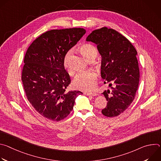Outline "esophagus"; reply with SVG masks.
I'll use <instances>...</instances> for the list:
<instances>
[{"mask_svg": "<svg viewBox=\"0 0 161 161\" xmlns=\"http://www.w3.org/2000/svg\"><path fill=\"white\" fill-rule=\"evenodd\" d=\"M83 94L84 95H86V96H97V94H96V93H94V92H83Z\"/></svg>", "mask_w": 161, "mask_h": 161, "instance_id": "34e87169", "label": "esophagus"}]
</instances>
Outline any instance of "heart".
Returning a JSON list of instances; mask_svg holds the SVG:
<instances>
[{
    "label": "heart",
    "mask_w": 161,
    "mask_h": 161,
    "mask_svg": "<svg viewBox=\"0 0 161 161\" xmlns=\"http://www.w3.org/2000/svg\"><path fill=\"white\" fill-rule=\"evenodd\" d=\"M79 51L82 55L89 62L94 60L97 56V50L94 45L91 44H84L79 47ZM70 52H68L64 58V65L68 73L70 75H73V71L71 70L68 64L69 57ZM97 75L94 72H85L78 75L73 81V86L77 90L82 91H91L94 89L96 85Z\"/></svg>",
    "instance_id": "1"
}]
</instances>
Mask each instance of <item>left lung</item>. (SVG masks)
Returning <instances> with one entry per match:
<instances>
[{
    "mask_svg": "<svg viewBox=\"0 0 161 161\" xmlns=\"http://www.w3.org/2000/svg\"><path fill=\"white\" fill-rule=\"evenodd\" d=\"M86 41L97 45L101 56V76L111 88L102 93L108 101L102 113L108 117H117L130 105L138 88L137 52L126 37L107 27L92 31Z\"/></svg>",
    "mask_w": 161,
    "mask_h": 161,
    "instance_id": "obj_1",
    "label": "left lung"
}]
</instances>
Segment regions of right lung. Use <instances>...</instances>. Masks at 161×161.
I'll return each mask as SVG.
<instances>
[{
	"instance_id": "1",
	"label": "right lung",
	"mask_w": 161,
	"mask_h": 161,
	"mask_svg": "<svg viewBox=\"0 0 161 161\" xmlns=\"http://www.w3.org/2000/svg\"><path fill=\"white\" fill-rule=\"evenodd\" d=\"M85 32L81 28L47 31L34 40L26 52L21 80L27 97L49 120L65 119L73 110L76 98L83 94L80 91H65L71 79L64 60Z\"/></svg>"
}]
</instances>
